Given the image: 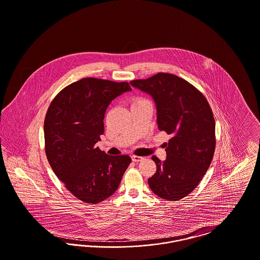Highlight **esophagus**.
<instances>
[{"label": "esophagus", "mask_w": 260, "mask_h": 260, "mask_svg": "<svg viewBox=\"0 0 260 260\" xmlns=\"http://www.w3.org/2000/svg\"><path fill=\"white\" fill-rule=\"evenodd\" d=\"M132 159H133V161H135V162H138V161H142L144 158H143V157H140V156L134 155V156L132 157Z\"/></svg>", "instance_id": "esophagus-1"}]
</instances>
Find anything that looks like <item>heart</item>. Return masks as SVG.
Returning <instances> with one entry per match:
<instances>
[{"label": "heart", "mask_w": 260, "mask_h": 260, "mask_svg": "<svg viewBox=\"0 0 260 260\" xmlns=\"http://www.w3.org/2000/svg\"><path fill=\"white\" fill-rule=\"evenodd\" d=\"M149 102V100H147L144 98H136V99L133 100V105H136V104H141V103H146Z\"/></svg>", "instance_id": "b5f03b06"}]
</instances>
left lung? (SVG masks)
<instances>
[{"mask_svg": "<svg viewBox=\"0 0 260 260\" xmlns=\"http://www.w3.org/2000/svg\"><path fill=\"white\" fill-rule=\"evenodd\" d=\"M131 85L152 95L160 131L171 135L167 160L153 156L157 166L148 179L157 196L177 201L188 196L207 173L215 149V121L210 104L198 88L184 79L158 73Z\"/></svg>", "mask_w": 260, "mask_h": 260, "instance_id": "8db88e82", "label": "left lung"}]
</instances>
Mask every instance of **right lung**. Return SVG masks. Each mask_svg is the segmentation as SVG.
Wrapping results in <instances>:
<instances>
[{
  "instance_id": "right-lung-1",
  "label": "right lung",
  "mask_w": 260,
  "mask_h": 260,
  "mask_svg": "<svg viewBox=\"0 0 260 260\" xmlns=\"http://www.w3.org/2000/svg\"><path fill=\"white\" fill-rule=\"evenodd\" d=\"M127 82L84 78L52 99L44 123L45 151L52 171L75 197L98 204L118 189L132 159L96 147L113 99L131 90Z\"/></svg>"
}]
</instances>
